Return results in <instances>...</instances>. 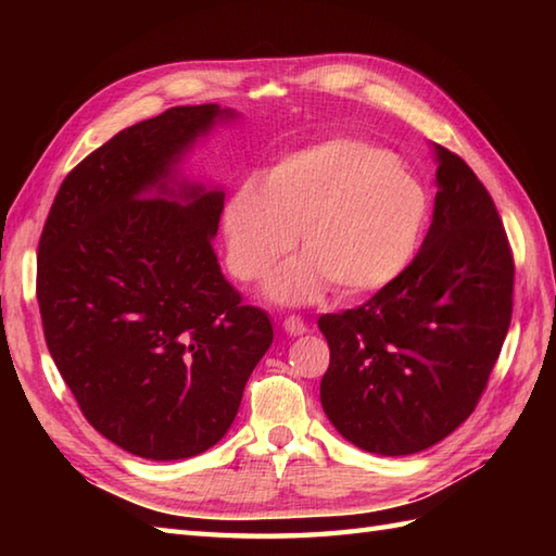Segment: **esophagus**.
<instances>
[{
    "label": "esophagus",
    "instance_id": "1",
    "mask_svg": "<svg viewBox=\"0 0 556 556\" xmlns=\"http://www.w3.org/2000/svg\"><path fill=\"white\" fill-rule=\"evenodd\" d=\"M285 329L287 332L291 334V337H301V334H305V323H303V317H299V315H289L287 320H285Z\"/></svg>",
    "mask_w": 556,
    "mask_h": 556
}]
</instances>
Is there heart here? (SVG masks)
Wrapping results in <instances>:
<instances>
[{"label": "heart", "instance_id": "heart-1", "mask_svg": "<svg viewBox=\"0 0 556 556\" xmlns=\"http://www.w3.org/2000/svg\"><path fill=\"white\" fill-rule=\"evenodd\" d=\"M430 193L389 150L337 138L281 160L265 188L245 184L224 210L229 267L255 281L289 253L296 263L271 279L285 301L317 296L329 281L339 296H368L404 275L422 243Z\"/></svg>", "mask_w": 556, "mask_h": 556}]
</instances>
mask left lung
Wrapping results in <instances>:
<instances>
[{
	"label": "left lung",
	"mask_w": 556,
	"mask_h": 556,
	"mask_svg": "<svg viewBox=\"0 0 556 556\" xmlns=\"http://www.w3.org/2000/svg\"><path fill=\"white\" fill-rule=\"evenodd\" d=\"M432 224L410 267L358 308L327 313V418L382 456L416 454L476 410L514 311V253L488 188L437 146Z\"/></svg>",
	"instance_id": "1"
}]
</instances>
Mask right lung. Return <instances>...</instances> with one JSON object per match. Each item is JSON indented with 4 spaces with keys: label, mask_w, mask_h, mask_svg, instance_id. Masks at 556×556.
Returning a JSON list of instances; mask_svg holds the SVG:
<instances>
[{
    "label": "right lung",
    "mask_w": 556,
    "mask_h": 556,
    "mask_svg": "<svg viewBox=\"0 0 556 556\" xmlns=\"http://www.w3.org/2000/svg\"><path fill=\"white\" fill-rule=\"evenodd\" d=\"M219 114L193 104L124 128L66 174L40 233L47 349L86 420L140 458L217 444L271 344L267 313L243 305L212 248L224 195L164 198L172 164Z\"/></svg>",
    "instance_id": "right-lung-1"
}]
</instances>
